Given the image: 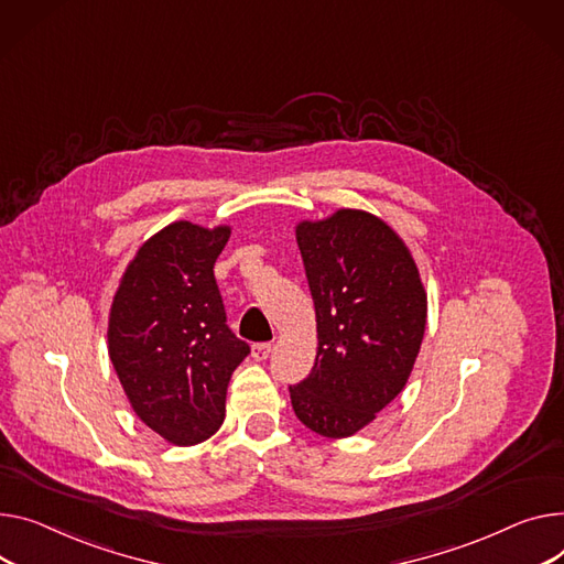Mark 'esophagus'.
<instances>
[{"mask_svg": "<svg viewBox=\"0 0 564 564\" xmlns=\"http://www.w3.org/2000/svg\"><path fill=\"white\" fill-rule=\"evenodd\" d=\"M270 354H272V345H270V343H258V345L251 347V358H253L256 362L268 360Z\"/></svg>", "mask_w": 564, "mask_h": 564, "instance_id": "obj_1", "label": "esophagus"}]
</instances>
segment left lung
<instances>
[{"instance_id":"obj_1","label":"left lung","mask_w":564,"mask_h":564,"mask_svg":"<svg viewBox=\"0 0 564 564\" xmlns=\"http://www.w3.org/2000/svg\"><path fill=\"white\" fill-rule=\"evenodd\" d=\"M317 315V356L290 388L294 415L340 440L377 420L405 388L426 330L417 262L381 217L340 208L296 224Z\"/></svg>"}]
</instances>
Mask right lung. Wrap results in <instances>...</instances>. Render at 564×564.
<instances>
[{
  "instance_id": "obj_1",
  "label": "right lung",
  "mask_w": 564,
  "mask_h": 564,
  "mask_svg": "<svg viewBox=\"0 0 564 564\" xmlns=\"http://www.w3.org/2000/svg\"><path fill=\"white\" fill-rule=\"evenodd\" d=\"M231 227L178 219L127 265L108 313V356L144 426L176 446L215 435L231 373L249 354L227 326L215 260Z\"/></svg>"
}]
</instances>
